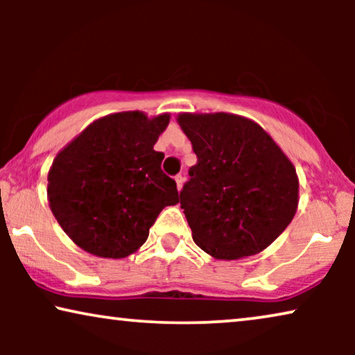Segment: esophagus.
<instances>
[{"mask_svg": "<svg viewBox=\"0 0 355 355\" xmlns=\"http://www.w3.org/2000/svg\"><path fill=\"white\" fill-rule=\"evenodd\" d=\"M174 181H176V184H178V191H181L182 186H184V181H186V178L181 176V174H178V176L174 178Z\"/></svg>", "mask_w": 355, "mask_h": 355, "instance_id": "34e87169", "label": "esophagus"}]
</instances>
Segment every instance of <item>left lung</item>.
Masks as SVG:
<instances>
[{"instance_id": "left-lung-1", "label": "left lung", "mask_w": 355, "mask_h": 355, "mask_svg": "<svg viewBox=\"0 0 355 355\" xmlns=\"http://www.w3.org/2000/svg\"><path fill=\"white\" fill-rule=\"evenodd\" d=\"M178 123L197 155L178 198L193 242L220 260L266 249L297 210L294 164L244 116L181 113Z\"/></svg>"}]
</instances>
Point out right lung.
Here are the masks:
<instances>
[{"instance_id":"obj_1","label":"right lung","mask_w":355,"mask_h":355,"mask_svg":"<svg viewBox=\"0 0 355 355\" xmlns=\"http://www.w3.org/2000/svg\"><path fill=\"white\" fill-rule=\"evenodd\" d=\"M169 114L124 111L100 118L66 145L48 173V202L72 242L103 259L144 245L159 211L178 203L155 152Z\"/></svg>"}]
</instances>
